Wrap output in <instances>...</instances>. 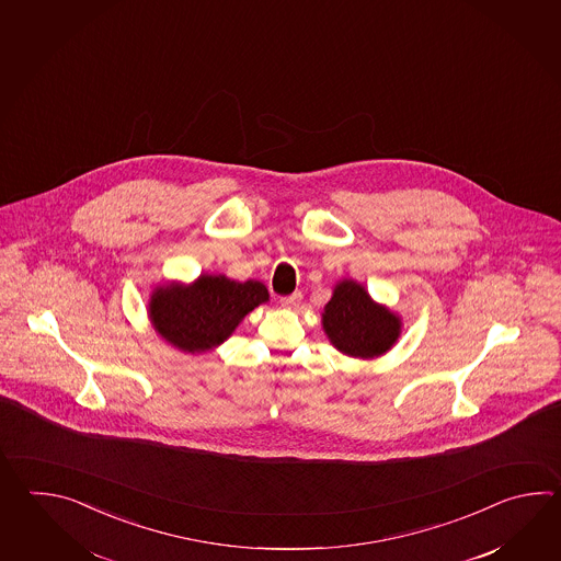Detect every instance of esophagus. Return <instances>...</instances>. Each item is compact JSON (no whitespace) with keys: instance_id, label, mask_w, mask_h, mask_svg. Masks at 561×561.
<instances>
[{"instance_id":"34e87169","label":"esophagus","mask_w":561,"mask_h":561,"mask_svg":"<svg viewBox=\"0 0 561 561\" xmlns=\"http://www.w3.org/2000/svg\"><path fill=\"white\" fill-rule=\"evenodd\" d=\"M300 298H302V295L297 290V293H293V295L283 298V305H285V307H297L298 302H300Z\"/></svg>"}]
</instances>
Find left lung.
<instances>
[{
    "instance_id": "left-lung-1",
    "label": "left lung",
    "mask_w": 561,
    "mask_h": 561,
    "mask_svg": "<svg viewBox=\"0 0 561 561\" xmlns=\"http://www.w3.org/2000/svg\"><path fill=\"white\" fill-rule=\"evenodd\" d=\"M322 327L341 353L370 358L393 346L401 322L391 310L370 300L369 293L355 280H343L322 312Z\"/></svg>"
}]
</instances>
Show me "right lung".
Returning a JSON list of instances; mask_svg holds the SVG:
<instances>
[{
  "mask_svg": "<svg viewBox=\"0 0 561 561\" xmlns=\"http://www.w3.org/2000/svg\"><path fill=\"white\" fill-rule=\"evenodd\" d=\"M266 300L268 290L259 280L201 276L192 286L158 288L150 300V317L170 345L204 353L220 345L244 314Z\"/></svg>",
  "mask_w": 561,
  "mask_h": 561,
  "instance_id": "obj_1",
  "label": "right lung"
}]
</instances>
